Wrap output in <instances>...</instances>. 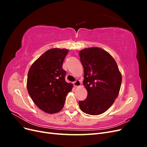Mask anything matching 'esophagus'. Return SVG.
<instances>
[{
  "instance_id": "esophagus-1",
  "label": "esophagus",
  "mask_w": 147,
  "mask_h": 147,
  "mask_svg": "<svg viewBox=\"0 0 147 147\" xmlns=\"http://www.w3.org/2000/svg\"><path fill=\"white\" fill-rule=\"evenodd\" d=\"M74 85L75 86H76V87L81 86V82H80V81L78 80H77L76 81L74 82Z\"/></svg>"
}]
</instances>
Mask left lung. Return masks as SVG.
<instances>
[{
  "instance_id": "obj_1",
  "label": "left lung",
  "mask_w": 147,
  "mask_h": 147,
  "mask_svg": "<svg viewBox=\"0 0 147 147\" xmlns=\"http://www.w3.org/2000/svg\"><path fill=\"white\" fill-rule=\"evenodd\" d=\"M79 55L84 68L83 85L88 91L86 99L78 102L80 108L86 114H102L118 96L121 73L113 57L103 49L84 48Z\"/></svg>"
}]
</instances>
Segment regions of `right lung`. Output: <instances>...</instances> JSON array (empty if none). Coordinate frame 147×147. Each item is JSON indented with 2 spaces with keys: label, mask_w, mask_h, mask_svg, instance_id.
<instances>
[{
  "label": "right lung",
  "mask_w": 147,
  "mask_h": 147,
  "mask_svg": "<svg viewBox=\"0 0 147 147\" xmlns=\"http://www.w3.org/2000/svg\"><path fill=\"white\" fill-rule=\"evenodd\" d=\"M68 50L50 49L31 65L28 74L27 88L38 107L48 113L63 109L65 97L72 84L65 80L66 72L63 64Z\"/></svg>",
  "instance_id": "add662e5"
}]
</instances>
